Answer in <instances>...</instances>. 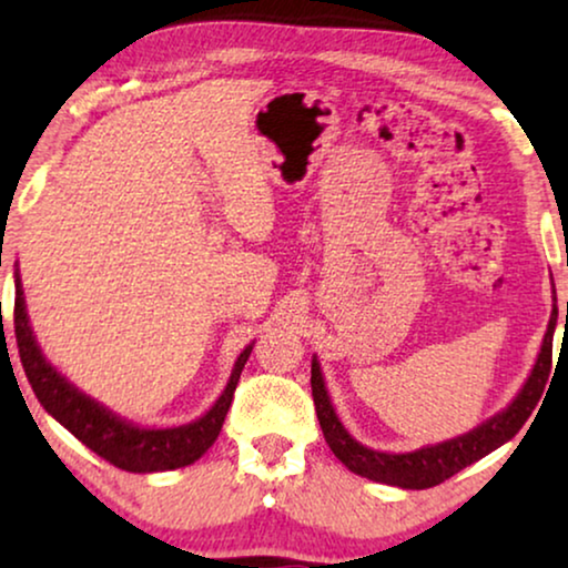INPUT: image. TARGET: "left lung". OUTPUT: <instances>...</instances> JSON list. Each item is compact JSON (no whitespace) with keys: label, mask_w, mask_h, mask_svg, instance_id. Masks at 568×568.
<instances>
[{"label":"left lung","mask_w":568,"mask_h":568,"mask_svg":"<svg viewBox=\"0 0 568 568\" xmlns=\"http://www.w3.org/2000/svg\"><path fill=\"white\" fill-rule=\"evenodd\" d=\"M556 301V298H554ZM556 318L558 308L554 303V314H550L548 332L542 337L540 355L532 365L530 378L525 381L520 394L515 396V402L507 406L505 412L494 414L491 419H486L484 425H478L470 433L453 437V440L419 447L414 453H381L371 450L355 440L342 425L337 412L326 394L324 375L318 361H311V394H314L316 404V417L322 425L324 440L332 447V453L345 463V466L357 476L371 478L378 484L402 486V489H429V486L443 484L445 478H450L463 470L470 463L481 460L484 455L497 450L499 445L520 433L523 425L530 417L535 406H538L542 390H546L548 375H550V357H554V332H556ZM566 322H568V303H566Z\"/></svg>","instance_id":"8db88e82"}]
</instances>
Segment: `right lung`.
I'll list each match as a JSON object with an SVG mask.
<instances>
[{
    "label": "right lung",
    "instance_id": "right-lung-1",
    "mask_svg": "<svg viewBox=\"0 0 568 568\" xmlns=\"http://www.w3.org/2000/svg\"><path fill=\"white\" fill-rule=\"evenodd\" d=\"M14 337H18L20 363L26 367L30 386H33L43 409L55 422H61L77 440H82L90 450L98 453L100 458L113 463L115 468L131 470V474L172 470L190 466V463L201 458L221 433L229 406L234 402L239 375H242L244 363L250 361L252 353L250 345L236 357V365L231 371V378L221 398L201 419L170 429H143L121 419L118 414L94 402V398L82 394L77 386H71L45 361L33 337V329L28 324L26 298H22V283L18 273H14Z\"/></svg>",
    "mask_w": 568,
    "mask_h": 568
}]
</instances>
